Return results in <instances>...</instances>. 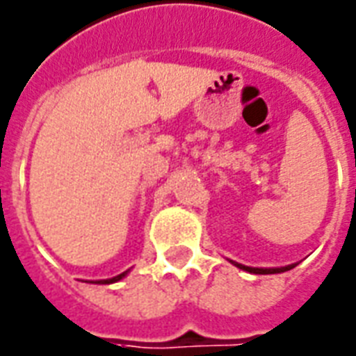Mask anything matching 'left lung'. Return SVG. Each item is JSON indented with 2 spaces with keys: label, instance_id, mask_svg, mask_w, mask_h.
Instances as JSON below:
<instances>
[{
  "label": "left lung",
  "instance_id": "left-lung-1",
  "mask_svg": "<svg viewBox=\"0 0 356 356\" xmlns=\"http://www.w3.org/2000/svg\"><path fill=\"white\" fill-rule=\"evenodd\" d=\"M235 267L243 268L246 273H252V275H278V273H286V270H291L293 267H297V263H293V265H286V267H268V268H263V267H248V265H241L237 261H232Z\"/></svg>",
  "mask_w": 356,
  "mask_h": 356
}]
</instances>
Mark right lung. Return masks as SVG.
I'll list each match as a JSON object with an SVG mask.
<instances>
[{"instance_id":"right-lung-1","label":"right lung","mask_w":356,"mask_h":356,"mask_svg":"<svg viewBox=\"0 0 356 356\" xmlns=\"http://www.w3.org/2000/svg\"><path fill=\"white\" fill-rule=\"evenodd\" d=\"M127 275H129V270H124V273H121V275H118V276H113V278H106V280H95V282H89V284H115V282L123 280Z\"/></svg>"}]
</instances>
